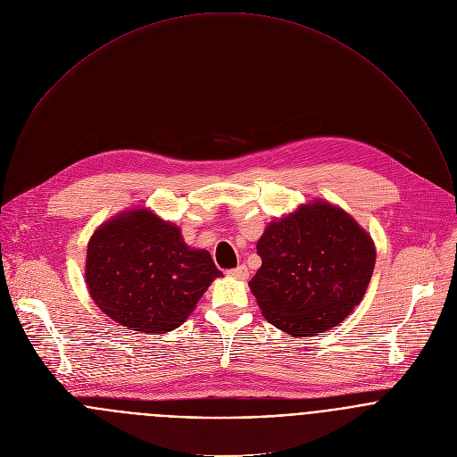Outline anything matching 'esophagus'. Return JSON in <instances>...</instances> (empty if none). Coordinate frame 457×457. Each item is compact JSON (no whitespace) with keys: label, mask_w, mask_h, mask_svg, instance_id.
I'll use <instances>...</instances> for the list:
<instances>
[{"label":"esophagus","mask_w":457,"mask_h":457,"mask_svg":"<svg viewBox=\"0 0 457 457\" xmlns=\"http://www.w3.org/2000/svg\"><path fill=\"white\" fill-rule=\"evenodd\" d=\"M228 277L232 278H237V280H246L248 278V268L245 264L234 268V270H228Z\"/></svg>","instance_id":"34e87169"}]
</instances>
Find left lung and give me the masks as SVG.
Wrapping results in <instances>:
<instances>
[{
  "mask_svg": "<svg viewBox=\"0 0 457 457\" xmlns=\"http://www.w3.org/2000/svg\"><path fill=\"white\" fill-rule=\"evenodd\" d=\"M248 282L264 318L291 337L339 325L361 303L375 266L371 236L341 207L312 200L271 221Z\"/></svg>",
  "mask_w": 457,
  "mask_h": 457,
  "instance_id": "left-lung-1",
  "label": "left lung"
}]
</instances>
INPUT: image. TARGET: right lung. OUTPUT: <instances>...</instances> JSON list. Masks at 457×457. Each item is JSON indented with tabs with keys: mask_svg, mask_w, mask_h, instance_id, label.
Returning <instances> with one entry per match:
<instances>
[{
	"mask_svg": "<svg viewBox=\"0 0 457 457\" xmlns=\"http://www.w3.org/2000/svg\"><path fill=\"white\" fill-rule=\"evenodd\" d=\"M223 273L207 250L152 209H127L87 243L86 284L93 302L120 325L146 334L180 327Z\"/></svg>",
	"mask_w": 457,
	"mask_h": 457,
	"instance_id": "add662e5",
	"label": "right lung"
}]
</instances>
